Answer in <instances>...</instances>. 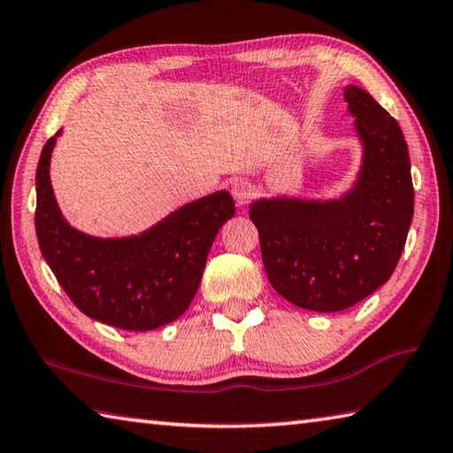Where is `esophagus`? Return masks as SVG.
<instances>
[{"label":"esophagus","instance_id":"esophagus-1","mask_svg":"<svg viewBox=\"0 0 453 453\" xmlns=\"http://www.w3.org/2000/svg\"><path fill=\"white\" fill-rule=\"evenodd\" d=\"M253 192H255V188H253V184L250 180L239 179L232 186V194H234V198H235V202L239 203V206H245V203L251 200Z\"/></svg>","mask_w":453,"mask_h":453}]
</instances>
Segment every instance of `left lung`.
I'll use <instances>...</instances> for the list:
<instances>
[{
  "label": "left lung",
  "mask_w": 453,
  "mask_h": 453,
  "mask_svg": "<svg viewBox=\"0 0 453 453\" xmlns=\"http://www.w3.org/2000/svg\"><path fill=\"white\" fill-rule=\"evenodd\" d=\"M363 145L357 182L340 200L263 198L250 216L271 287L312 312H340L391 279L414 214L409 147L391 113L345 88Z\"/></svg>",
  "instance_id": "1"
}]
</instances>
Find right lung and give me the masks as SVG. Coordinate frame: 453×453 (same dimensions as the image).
Returning <instances> with one entry per match:
<instances>
[{
  "mask_svg": "<svg viewBox=\"0 0 453 453\" xmlns=\"http://www.w3.org/2000/svg\"><path fill=\"white\" fill-rule=\"evenodd\" d=\"M50 137L37 165L35 229L44 261L80 312L129 332L157 330L186 312L200 287L211 243L235 214L219 190L184 203L147 232L102 239L62 218L50 186Z\"/></svg>",
  "mask_w": 453,
  "mask_h": 453,
  "instance_id": "1",
  "label": "right lung"
}]
</instances>
